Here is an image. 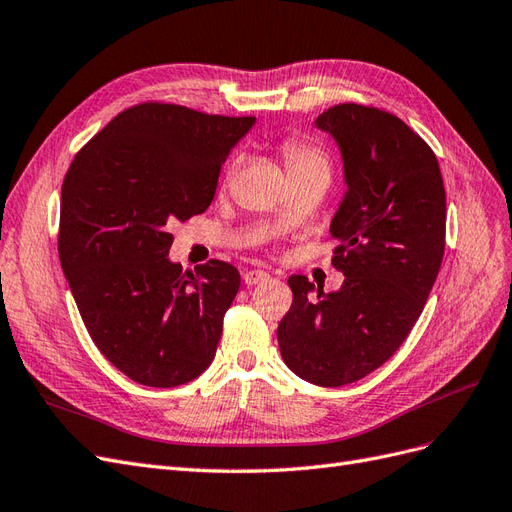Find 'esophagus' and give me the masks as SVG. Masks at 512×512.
<instances>
[{
  "label": "esophagus",
  "instance_id": "obj_1",
  "mask_svg": "<svg viewBox=\"0 0 512 512\" xmlns=\"http://www.w3.org/2000/svg\"><path fill=\"white\" fill-rule=\"evenodd\" d=\"M267 280H269V273L260 271V269H250V271L243 273V282L247 286H256V284H262V282H267Z\"/></svg>",
  "mask_w": 512,
  "mask_h": 512
}]
</instances>
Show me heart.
Instances as JSON below:
<instances>
[{
  "label": "heart",
  "instance_id": "obj_1",
  "mask_svg": "<svg viewBox=\"0 0 512 512\" xmlns=\"http://www.w3.org/2000/svg\"><path fill=\"white\" fill-rule=\"evenodd\" d=\"M282 153H284V160H286L290 177L324 175V177L331 179V160L320 147H314V145H309L305 141H299V138H290V141L284 143ZM228 175H232V168H230Z\"/></svg>",
  "mask_w": 512,
  "mask_h": 512
}]
</instances>
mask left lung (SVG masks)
Returning a JSON list of instances; mask_svg holds the SVG:
<instances>
[{
    "label": "left lung",
    "instance_id": "1",
    "mask_svg": "<svg viewBox=\"0 0 512 512\" xmlns=\"http://www.w3.org/2000/svg\"><path fill=\"white\" fill-rule=\"evenodd\" d=\"M344 160L348 190L331 220L333 267L346 275L324 294L288 277L292 305L277 327L284 363L318 386H344L404 344L436 282L446 194L436 153L399 117L337 104L316 119Z\"/></svg>",
    "mask_w": 512,
    "mask_h": 512
}]
</instances>
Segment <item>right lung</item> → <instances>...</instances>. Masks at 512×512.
Returning a JSON list of instances; mask_svg holds the SVG:
<instances>
[{
    "mask_svg": "<svg viewBox=\"0 0 512 512\" xmlns=\"http://www.w3.org/2000/svg\"><path fill=\"white\" fill-rule=\"evenodd\" d=\"M254 123L145 102L108 121L68 168L61 269L98 350L138 384L170 389L213 361L241 275L222 260L183 271L168 258V224L207 211Z\"/></svg>",
    "mask_w": 512,
    "mask_h": 512,
    "instance_id": "1",
    "label": "right lung"
}]
</instances>
